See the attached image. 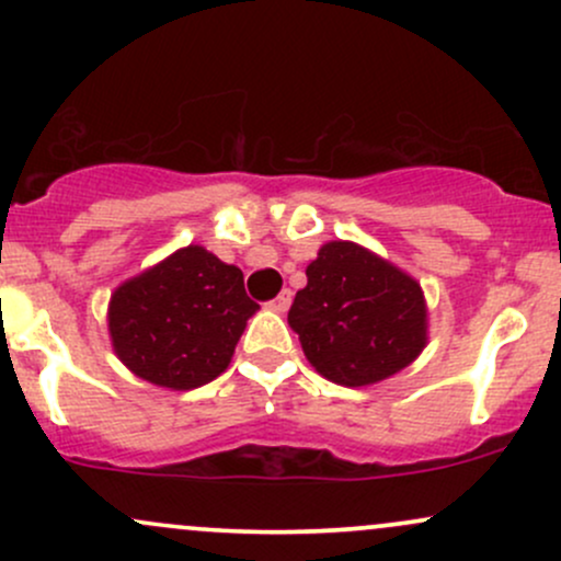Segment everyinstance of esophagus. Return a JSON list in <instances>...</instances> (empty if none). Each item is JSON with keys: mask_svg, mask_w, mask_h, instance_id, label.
Returning a JSON list of instances; mask_svg holds the SVG:
<instances>
[{"mask_svg": "<svg viewBox=\"0 0 561 561\" xmlns=\"http://www.w3.org/2000/svg\"><path fill=\"white\" fill-rule=\"evenodd\" d=\"M289 302H293V293H289V289H282V293L272 300V308H274V311L285 313L289 308Z\"/></svg>", "mask_w": 561, "mask_h": 561, "instance_id": "34e87169", "label": "esophagus"}]
</instances>
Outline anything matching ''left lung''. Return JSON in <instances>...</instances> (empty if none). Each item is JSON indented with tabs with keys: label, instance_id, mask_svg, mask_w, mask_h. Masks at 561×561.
I'll use <instances>...</instances> for the list:
<instances>
[{
	"label": "left lung",
	"instance_id": "1",
	"mask_svg": "<svg viewBox=\"0 0 561 561\" xmlns=\"http://www.w3.org/2000/svg\"><path fill=\"white\" fill-rule=\"evenodd\" d=\"M287 321L321 377L345 388L382 382L427 345V302L414 276L356 242L321 244Z\"/></svg>",
	"mask_w": 561,
	"mask_h": 561
}]
</instances>
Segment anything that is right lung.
Wrapping results in <instances>:
<instances>
[{
	"mask_svg": "<svg viewBox=\"0 0 561 561\" xmlns=\"http://www.w3.org/2000/svg\"><path fill=\"white\" fill-rule=\"evenodd\" d=\"M255 311L240 268L190 244L115 289L107 330L139 379L192 390L227 369Z\"/></svg>",
	"mask_w": 561,
	"mask_h": 561,
	"instance_id": "add662e5",
	"label": "right lung"
}]
</instances>
